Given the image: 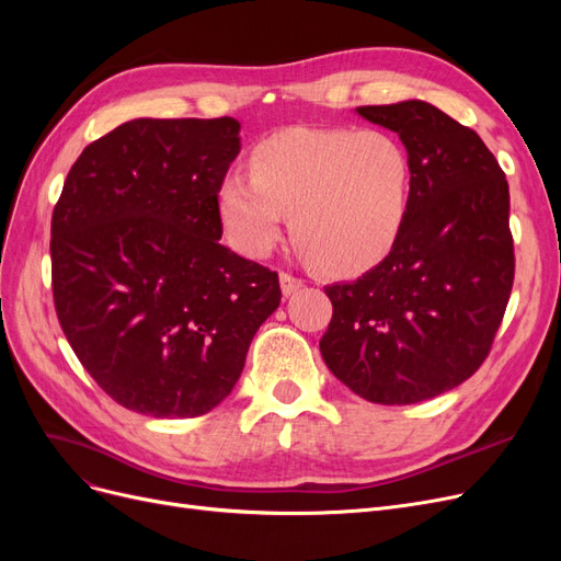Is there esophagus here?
Masks as SVG:
<instances>
[{
  "mask_svg": "<svg viewBox=\"0 0 561 561\" xmlns=\"http://www.w3.org/2000/svg\"><path fill=\"white\" fill-rule=\"evenodd\" d=\"M301 285H304V283H301L297 276H293V274H280V290H283L285 297L295 295Z\"/></svg>",
  "mask_w": 561,
  "mask_h": 561,
  "instance_id": "esophagus-1",
  "label": "esophagus"
}]
</instances>
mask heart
I'll return each mask as SVG.
<instances>
[{"label": "heart", "mask_w": 561, "mask_h": 561, "mask_svg": "<svg viewBox=\"0 0 561 561\" xmlns=\"http://www.w3.org/2000/svg\"><path fill=\"white\" fill-rule=\"evenodd\" d=\"M250 173L217 186V215L248 257L295 239L330 274H360L396 248L412 203V159L386 130L295 126L254 147Z\"/></svg>", "instance_id": "b5f03b06"}]
</instances>
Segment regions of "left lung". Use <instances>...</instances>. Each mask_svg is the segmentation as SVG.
I'll return each instance as SVG.
<instances>
[{
    "label": "left lung",
    "mask_w": 561,
    "mask_h": 561,
    "mask_svg": "<svg viewBox=\"0 0 561 561\" xmlns=\"http://www.w3.org/2000/svg\"><path fill=\"white\" fill-rule=\"evenodd\" d=\"M398 133L412 203L396 248L358 280L328 285L322 360L355 396L414 404L484 363L515 278L511 192L474 130L423 100L355 107Z\"/></svg>",
    "instance_id": "8db88e82"
}]
</instances>
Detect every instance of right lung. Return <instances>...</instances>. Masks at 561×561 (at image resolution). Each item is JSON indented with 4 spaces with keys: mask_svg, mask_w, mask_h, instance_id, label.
<instances>
[{
    "mask_svg": "<svg viewBox=\"0 0 561 561\" xmlns=\"http://www.w3.org/2000/svg\"><path fill=\"white\" fill-rule=\"evenodd\" d=\"M239 133L231 116L133 118L67 173L50 219L56 311L81 365L126 410H215L278 309V274L219 243L217 186Z\"/></svg>",
    "mask_w": 561,
    "mask_h": 561,
    "instance_id": "right-lung-1",
    "label": "right lung"
}]
</instances>
